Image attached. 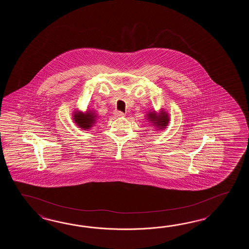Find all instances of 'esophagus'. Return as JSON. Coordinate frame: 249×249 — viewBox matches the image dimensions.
I'll return each instance as SVG.
<instances>
[{
	"label": "esophagus",
	"mask_w": 249,
	"mask_h": 249,
	"mask_svg": "<svg viewBox=\"0 0 249 249\" xmlns=\"http://www.w3.org/2000/svg\"><path fill=\"white\" fill-rule=\"evenodd\" d=\"M114 115H115L116 117H123V116H124V113H123L122 111L116 110V111L114 112Z\"/></svg>",
	"instance_id": "esophagus-1"
}]
</instances>
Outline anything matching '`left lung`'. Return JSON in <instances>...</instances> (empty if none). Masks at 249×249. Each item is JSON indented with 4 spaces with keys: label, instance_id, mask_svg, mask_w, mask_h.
<instances>
[{
    "label": "left lung",
    "instance_id": "obj_1",
    "mask_svg": "<svg viewBox=\"0 0 249 249\" xmlns=\"http://www.w3.org/2000/svg\"><path fill=\"white\" fill-rule=\"evenodd\" d=\"M148 119L151 123H153L154 124H157V126L159 127L160 129L164 128L167 125L169 118L166 113H161L160 116H157V114L155 112L149 113L148 116Z\"/></svg>",
    "mask_w": 249,
    "mask_h": 249
}]
</instances>
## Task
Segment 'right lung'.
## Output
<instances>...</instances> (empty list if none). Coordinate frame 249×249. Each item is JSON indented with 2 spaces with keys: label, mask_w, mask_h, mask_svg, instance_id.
<instances>
[{
  "label": "right lung",
  "mask_w": 249,
  "mask_h": 249,
  "mask_svg": "<svg viewBox=\"0 0 249 249\" xmlns=\"http://www.w3.org/2000/svg\"><path fill=\"white\" fill-rule=\"evenodd\" d=\"M74 122L78 126L84 129H89L95 123L97 117L93 113L86 112V114H82L80 112H75L74 116Z\"/></svg>",
  "instance_id": "add662e5"
}]
</instances>
